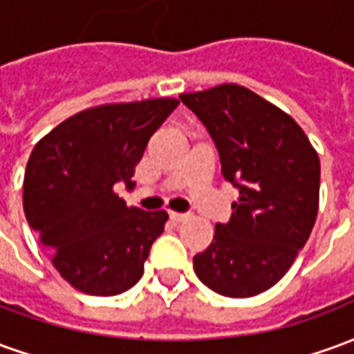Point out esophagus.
<instances>
[{
  "label": "esophagus",
  "mask_w": 354,
  "mask_h": 354,
  "mask_svg": "<svg viewBox=\"0 0 354 354\" xmlns=\"http://www.w3.org/2000/svg\"><path fill=\"white\" fill-rule=\"evenodd\" d=\"M170 220H172V222H184V220H187V214H182V212H170Z\"/></svg>",
  "instance_id": "obj_1"
}]
</instances>
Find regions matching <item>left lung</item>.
Segmentation results:
<instances>
[{
	"mask_svg": "<svg viewBox=\"0 0 354 354\" xmlns=\"http://www.w3.org/2000/svg\"><path fill=\"white\" fill-rule=\"evenodd\" d=\"M214 140L223 178L239 189L227 223L193 258L203 284L250 297L286 274L319 212L320 161L304 129L250 88L225 83L180 94Z\"/></svg>",
	"mask_w": 354,
	"mask_h": 354,
	"instance_id": "8db88e82",
	"label": "left lung"
}]
</instances>
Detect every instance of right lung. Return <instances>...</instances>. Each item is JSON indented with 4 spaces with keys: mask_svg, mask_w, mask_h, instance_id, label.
<instances>
[{
    "mask_svg": "<svg viewBox=\"0 0 354 354\" xmlns=\"http://www.w3.org/2000/svg\"><path fill=\"white\" fill-rule=\"evenodd\" d=\"M176 98L83 109L35 144L24 174V214L62 279L91 296H115L144 274L169 214L127 207L147 142L176 109Z\"/></svg>",
    "mask_w": 354,
    "mask_h": 354,
    "instance_id": "1",
    "label": "right lung"
}]
</instances>
